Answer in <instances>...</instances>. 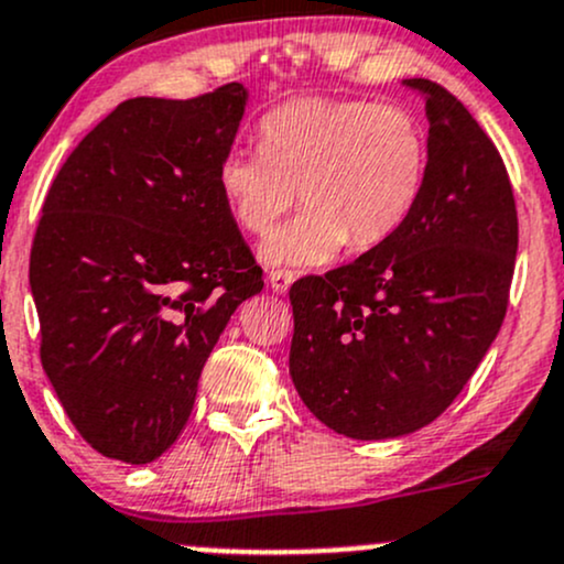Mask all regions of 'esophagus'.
<instances>
[{"instance_id": "esophagus-1", "label": "esophagus", "mask_w": 564, "mask_h": 564, "mask_svg": "<svg viewBox=\"0 0 564 564\" xmlns=\"http://www.w3.org/2000/svg\"><path fill=\"white\" fill-rule=\"evenodd\" d=\"M296 272L294 270H272L270 272V286L275 294H286L289 286L294 283Z\"/></svg>"}]
</instances>
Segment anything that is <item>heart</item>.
<instances>
[{
    "label": "heart",
    "instance_id": "b5f03b06",
    "mask_svg": "<svg viewBox=\"0 0 564 564\" xmlns=\"http://www.w3.org/2000/svg\"><path fill=\"white\" fill-rule=\"evenodd\" d=\"M259 152L221 158L216 184L232 221L268 238L281 216L305 206L264 246L270 264H321L348 243L369 251L406 225L429 176V133L401 104L294 98L259 120Z\"/></svg>",
    "mask_w": 564,
    "mask_h": 564
}]
</instances>
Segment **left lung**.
Instances as JSON below:
<instances>
[{
    "instance_id": "left-lung-1",
    "label": "left lung",
    "mask_w": 564,
    "mask_h": 564,
    "mask_svg": "<svg viewBox=\"0 0 564 564\" xmlns=\"http://www.w3.org/2000/svg\"><path fill=\"white\" fill-rule=\"evenodd\" d=\"M429 176L406 225L356 262L294 283L296 393L332 431L372 442L433 423L506 318L519 221L509 171L471 111L431 79Z\"/></svg>"
}]
</instances>
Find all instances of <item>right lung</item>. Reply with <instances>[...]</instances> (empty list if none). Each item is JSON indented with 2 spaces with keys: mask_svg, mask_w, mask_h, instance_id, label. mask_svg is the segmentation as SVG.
Masks as SVG:
<instances>
[{
  "mask_svg": "<svg viewBox=\"0 0 564 564\" xmlns=\"http://www.w3.org/2000/svg\"><path fill=\"white\" fill-rule=\"evenodd\" d=\"M243 109L238 83L128 98L47 189L29 262L40 358L79 436L115 460L176 442L216 339L264 286L216 184Z\"/></svg>",
  "mask_w": 564,
  "mask_h": 564,
  "instance_id": "add662e5",
  "label": "right lung"
}]
</instances>
